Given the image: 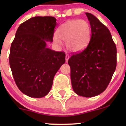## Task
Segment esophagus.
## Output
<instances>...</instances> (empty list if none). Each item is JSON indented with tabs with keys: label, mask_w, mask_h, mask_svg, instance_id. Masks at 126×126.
Returning <instances> with one entry per match:
<instances>
[{
	"label": "esophagus",
	"mask_w": 126,
	"mask_h": 126,
	"mask_svg": "<svg viewBox=\"0 0 126 126\" xmlns=\"http://www.w3.org/2000/svg\"><path fill=\"white\" fill-rule=\"evenodd\" d=\"M69 55H68V54H66V55H65V59H66V62H68V60H69Z\"/></svg>",
	"instance_id": "esophagus-1"
}]
</instances>
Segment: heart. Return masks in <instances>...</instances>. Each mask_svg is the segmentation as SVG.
<instances>
[{"label": "heart", "instance_id": "heart-1", "mask_svg": "<svg viewBox=\"0 0 126 126\" xmlns=\"http://www.w3.org/2000/svg\"><path fill=\"white\" fill-rule=\"evenodd\" d=\"M57 36H54V42L62 44V41L66 42L69 51H82L88 44L91 36V28L88 21L84 19L69 20L60 26Z\"/></svg>", "mask_w": 126, "mask_h": 126}]
</instances>
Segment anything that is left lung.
<instances>
[{"label":"left lung","mask_w":126,"mask_h":126,"mask_svg":"<svg viewBox=\"0 0 126 126\" xmlns=\"http://www.w3.org/2000/svg\"><path fill=\"white\" fill-rule=\"evenodd\" d=\"M91 28L87 47L74 54L68 63L74 91L86 97L96 96L107 88L116 67V47L105 25L86 13Z\"/></svg>","instance_id":"left-lung-1"}]
</instances>
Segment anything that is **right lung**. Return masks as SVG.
Masks as SVG:
<instances>
[{
    "instance_id": "add662e5",
    "label": "right lung",
    "mask_w": 126,
    "mask_h": 126,
    "mask_svg": "<svg viewBox=\"0 0 126 126\" xmlns=\"http://www.w3.org/2000/svg\"><path fill=\"white\" fill-rule=\"evenodd\" d=\"M57 22L52 16H35L19 25L11 43L9 62L20 91L39 98L51 89L56 72L65 62V53L46 47L52 42Z\"/></svg>"
}]
</instances>
